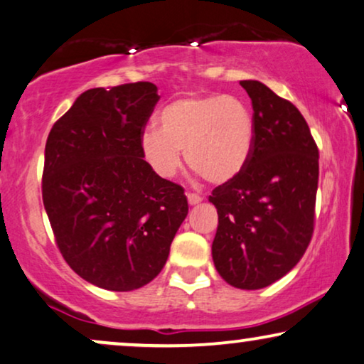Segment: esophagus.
Listing matches in <instances>:
<instances>
[{
    "instance_id": "1",
    "label": "esophagus",
    "mask_w": 364,
    "mask_h": 364,
    "mask_svg": "<svg viewBox=\"0 0 364 364\" xmlns=\"http://www.w3.org/2000/svg\"><path fill=\"white\" fill-rule=\"evenodd\" d=\"M201 201H203V198H201V196L195 195V193H188V203H190L191 206H196V205H200Z\"/></svg>"
}]
</instances>
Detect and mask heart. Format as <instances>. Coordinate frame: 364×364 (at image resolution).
I'll use <instances>...</instances> for the list:
<instances>
[{"mask_svg":"<svg viewBox=\"0 0 364 364\" xmlns=\"http://www.w3.org/2000/svg\"><path fill=\"white\" fill-rule=\"evenodd\" d=\"M159 129L148 126L139 136L144 161L169 179L188 166L211 183L235 178L248 163L255 144L253 114L235 96H185L158 114Z\"/></svg>","mask_w":364,"mask_h":364,"instance_id":"b5f03b06","label":"heart"}]
</instances>
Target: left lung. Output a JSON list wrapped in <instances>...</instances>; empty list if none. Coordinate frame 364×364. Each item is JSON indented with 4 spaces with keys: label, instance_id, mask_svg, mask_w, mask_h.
Returning <instances> with one entry per match:
<instances>
[{
    "label": "left lung",
    "instance_id": "1",
    "mask_svg": "<svg viewBox=\"0 0 364 364\" xmlns=\"http://www.w3.org/2000/svg\"><path fill=\"white\" fill-rule=\"evenodd\" d=\"M253 105L255 144L245 168L213 190V261L226 283L261 289L291 271L313 235L318 148L296 106L255 80L240 81Z\"/></svg>",
    "mask_w": 364,
    "mask_h": 364
}]
</instances>
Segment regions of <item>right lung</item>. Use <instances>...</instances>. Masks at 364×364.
I'll list each match as a JSON object with an SVG mask.
<instances>
[{"label": "right lung", "mask_w": 364, "mask_h": 364, "mask_svg": "<svg viewBox=\"0 0 364 364\" xmlns=\"http://www.w3.org/2000/svg\"><path fill=\"white\" fill-rule=\"evenodd\" d=\"M158 100L148 81L88 90L46 139L43 203L58 248L76 274L109 291L156 278L188 215L185 190L159 178L139 148Z\"/></svg>", "instance_id": "obj_1"}]
</instances>
